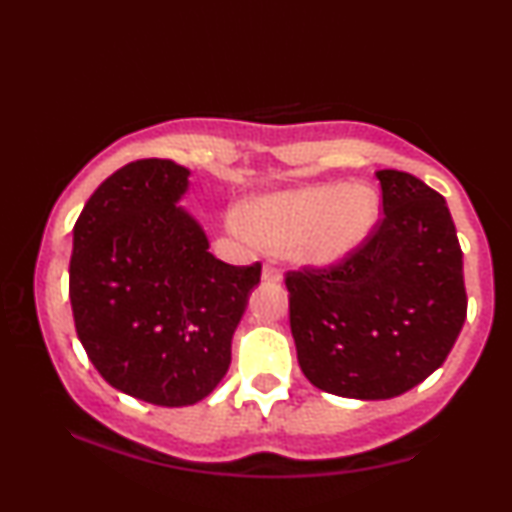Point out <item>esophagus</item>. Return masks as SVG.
<instances>
[{
	"mask_svg": "<svg viewBox=\"0 0 512 512\" xmlns=\"http://www.w3.org/2000/svg\"><path fill=\"white\" fill-rule=\"evenodd\" d=\"M262 281H267V284H279L281 281V272L274 267L272 262H267L262 267Z\"/></svg>",
	"mask_w": 512,
	"mask_h": 512,
	"instance_id": "34e87169",
	"label": "esophagus"
}]
</instances>
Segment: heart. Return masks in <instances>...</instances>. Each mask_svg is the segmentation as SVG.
<instances>
[{
    "instance_id": "1",
    "label": "heart",
    "mask_w": 512,
    "mask_h": 512,
    "mask_svg": "<svg viewBox=\"0 0 512 512\" xmlns=\"http://www.w3.org/2000/svg\"><path fill=\"white\" fill-rule=\"evenodd\" d=\"M378 221V197L370 187L308 185L250 202L228 216L240 243L284 248L303 267H332L366 243Z\"/></svg>"
}]
</instances>
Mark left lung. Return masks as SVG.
I'll list each match as a JSON object with an SVG mask.
<instances>
[{"mask_svg": "<svg viewBox=\"0 0 512 512\" xmlns=\"http://www.w3.org/2000/svg\"><path fill=\"white\" fill-rule=\"evenodd\" d=\"M383 219L344 262L286 274L303 375L330 395L390 399L443 366L464 317L462 250L445 199L378 170Z\"/></svg>", "mask_w": 512, "mask_h": 512, "instance_id": "1", "label": "left lung"}]
</instances>
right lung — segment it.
Returning a JSON list of instances; mask_svg holds the SVG:
<instances>
[{
    "label": "right lung",
    "instance_id": "obj_1",
    "mask_svg": "<svg viewBox=\"0 0 512 512\" xmlns=\"http://www.w3.org/2000/svg\"><path fill=\"white\" fill-rule=\"evenodd\" d=\"M190 170L142 158L101 182L74 223L69 301L79 342L115 390L158 407L204 399L231 366V339L262 264L216 260L178 207Z\"/></svg>",
    "mask_w": 512,
    "mask_h": 512
}]
</instances>
